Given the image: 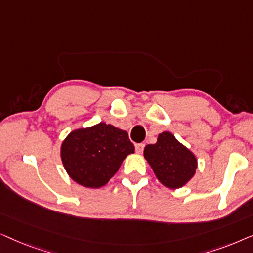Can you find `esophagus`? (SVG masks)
I'll use <instances>...</instances> for the list:
<instances>
[{
	"label": "esophagus",
	"mask_w": 253,
	"mask_h": 253,
	"mask_svg": "<svg viewBox=\"0 0 253 253\" xmlns=\"http://www.w3.org/2000/svg\"><path fill=\"white\" fill-rule=\"evenodd\" d=\"M144 147H145V144H137V145H136V152H137V153H138V154L143 153Z\"/></svg>",
	"instance_id": "obj_1"
}]
</instances>
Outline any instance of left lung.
Segmentation results:
<instances>
[{"mask_svg": "<svg viewBox=\"0 0 253 253\" xmlns=\"http://www.w3.org/2000/svg\"><path fill=\"white\" fill-rule=\"evenodd\" d=\"M144 157L159 181L169 189L181 188L196 172V157L168 131L159 134L157 143L145 147Z\"/></svg>", "mask_w": 253, "mask_h": 253, "instance_id": "1", "label": "left lung"}]
</instances>
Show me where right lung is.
Returning <instances> with one entry per match:
<instances>
[{"instance_id": "obj_1", "label": "right lung", "mask_w": 253, "mask_h": 253, "mask_svg": "<svg viewBox=\"0 0 253 253\" xmlns=\"http://www.w3.org/2000/svg\"><path fill=\"white\" fill-rule=\"evenodd\" d=\"M133 152L126 131L101 122L72 131L62 144L61 158L75 182L95 189L107 184L126 155Z\"/></svg>"}]
</instances>
